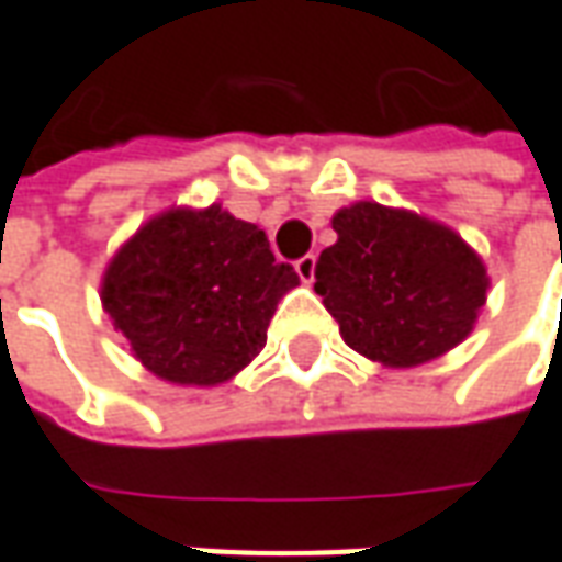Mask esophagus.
<instances>
[{"mask_svg":"<svg viewBox=\"0 0 562 562\" xmlns=\"http://www.w3.org/2000/svg\"><path fill=\"white\" fill-rule=\"evenodd\" d=\"M295 270H299L301 282H314V273H317V255H304L295 261Z\"/></svg>","mask_w":562,"mask_h":562,"instance_id":"esophagus-1","label":"esophagus"}]
</instances>
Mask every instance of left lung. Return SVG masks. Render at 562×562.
Listing matches in <instances>:
<instances>
[{"mask_svg": "<svg viewBox=\"0 0 562 562\" xmlns=\"http://www.w3.org/2000/svg\"><path fill=\"white\" fill-rule=\"evenodd\" d=\"M336 245L317 261V295L348 348L385 367L441 358L473 333L485 263L445 223L358 202L333 217Z\"/></svg>", "mask_w": 562, "mask_h": 562, "instance_id": "1", "label": "left lung"}]
</instances>
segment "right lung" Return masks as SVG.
I'll return each mask as SVG.
<instances>
[{"label":"right lung","instance_id":"1","mask_svg":"<svg viewBox=\"0 0 562 562\" xmlns=\"http://www.w3.org/2000/svg\"><path fill=\"white\" fill-rule=\"evenodd\" d=\"M299 273L267 233L221 204L170 207L136 229L102 277V307L136 360L177 385H221L261 355Z\"/></svg>","mask_w":562,"mask_h":562}]
</instances>
